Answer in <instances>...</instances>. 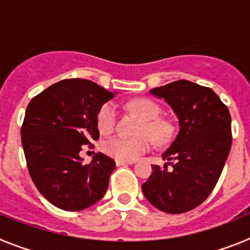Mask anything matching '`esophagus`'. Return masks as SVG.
<instances>
[{
	"instance_id": "34e87169",
	"label": "esophagus",
	"mask_w": 250,
	"mask_h": 250,
	"mask_svg": "<svg viewBox=\"0 0 250 250\" xmlns=\"http://www.w3.org/2000/svg\"><path fill=\"white\" fill-rule=\"evenodd\" d=\"M116 165L118 167H123V165H127V164H134V161H127V160H120V159H116L115 160Z\"/></svg>"
}]
</instances>
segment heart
Wrapping results in <instances>:
<instances>
[{
	"label": "heart",
	"mask_w": 250,
	"mask_h": 250,
	"mask_svg": "<svg viewBox=\"0 0 250 250\" xmlns=\"http://www.w3.org/2000/svg\"><path fill=\"white\" fill-rule=\"evenodd\" d=\"M129 107L138 114L143 123L139 126L136 138L112 136L103 143L105 154L120 160L132 161L149 151L152 139L158 144H164L171 135V126L167 120L159 119V106L149 99H135L130 101ZM98 127L103 134L114 131L118 121V109L114 103H105L98 112Z\"/></svg>",
	"instance_id": "obj_1"
}]
</instances>
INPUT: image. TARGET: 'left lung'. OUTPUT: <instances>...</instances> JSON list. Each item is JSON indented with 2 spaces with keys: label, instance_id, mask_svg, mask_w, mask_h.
I'll use <instances>...</instances> for the list:
<instances>
[{
  "label": "left lung",
  "instance_id": "left-lung-1",
  "mask_svg": "<svg viewBox=\"0 0 250 250\" xmlns=\"http://www.w3.org/2000/svg\"><path fill=\"white\" fill-rule=\"evenodd\" d=\"M150 94L173 107L180 129L163 154L172 169L151 165L141 189L159 210L187 213L199 207L219 180L231 146L230 112L210 87L188 80L155 87Z\"/></svg>",
  "mask_w": 250,
  "mask_h": 250
}]
</instances>
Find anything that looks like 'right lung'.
<instances>
[{
  "label": "right lung",
  "instance_id": "1",
  "mask_svg": "<svg viewBox=\"0 0 250 250\" xmlns=\"http://www.w3.org/2000/svg\"><path fill=\"white\" fill-rule=\"evenodd\" d=\"M112 94L85 79H66L28 104L21 141L31 179L55 207L79 211L105 195L115 161L96 152L83 164L79 152L100 136L98 112Z\"/></svg>",
  "mask_w": 250,
  "mask_h": 250
}]
</instances>
